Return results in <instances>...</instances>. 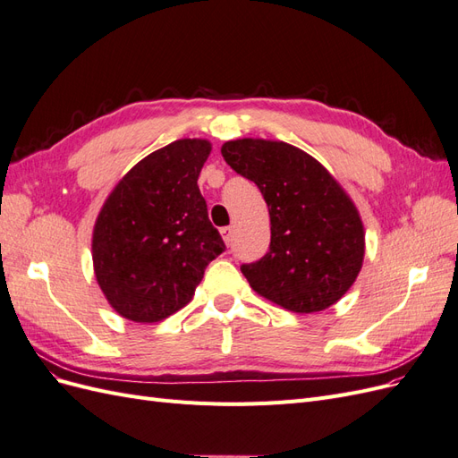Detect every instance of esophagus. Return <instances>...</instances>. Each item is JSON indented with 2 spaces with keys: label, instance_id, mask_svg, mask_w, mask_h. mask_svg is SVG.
<instances>
[{
  "label": "esophagus",
  "instance_id": "esophagus-1",
  "mask_svg": "<svg viewBox=\"0 0 458 458\" xmlns=\"http://www.w3.org/2000/svg\"><path fill=\"white\" fill-rule=\"evenodd\" d=\"M231 227H224V229H221L219 233H221V237H224V241H225V244H229L231 242Z\"/></svg>",
  "mask_w": 458,
  "mask_h": 458
}]
</instances>
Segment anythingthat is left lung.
Here are the masks:
<instances>
[{
    "label": "left lung",
    "mask_w": 458,
    "mask_h": 458,
    "mask_svg": "<svg viewBox=\"0 0 458 458\" xmlns=\"http://www.w3.org/2000/svg\"><path fill=\"white\" fill-rule=\"evenodd\" d=\"M221 155L269 208V252L241 267L254 293L301 315L335 306L365 259V227L352 197L321 162L284 141L244 137L224 143Z\"/></svg>",
    "instance_id": "left-lung-1"
}]
</instances>
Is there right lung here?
<instances>
[{
    "mask_svg": "<svg viewBox=\"0 0 458 458\" xmlns=\"http://www.w3.org/2000/svg\"><path fill=\"white\" fill-rule=\"evenodd\" d=\"M208 140H177L137 162L97 214V284L120 317L158 323L195 296L208 263L225 250L197 185Z\"/></svg>",
    "mask_w": 458,
    "mask_h": 458,
    "instance_id": "1",
    "label": "right lung"
}]
</instances>
